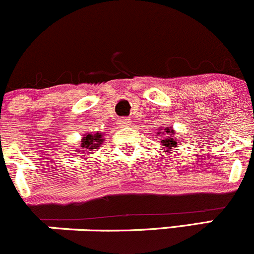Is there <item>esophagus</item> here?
<instances>
[{
    "mask_svg": "<svg viewBox=\"0 0 254 254\" xmlns=\"http://www.w3.org/2000/svg\"><path fill=\"white\" fill-rule=\"evenodd\" d=\"M119 124L121 125V126H128V125L130 124V120L128 119V117H121V119L119 120Z\"/></svg>",
    "mask_w": 254,
    "mask_h": 254,
    "instance_id": "34e87169",
    "label": "esophagus"
}]
</instances>
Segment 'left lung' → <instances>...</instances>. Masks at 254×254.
<instances>
[{"label": "left lung", "instance_id": "1", "mask_svg": "<svg viewBox=\"0 0 254 254\" xmlns=\"http://www.w3.org/2000/svg\"><path fill=\"white\" fill-rule=\"evenodd\" d=\"M158 132V134L162 135V140H160V144L163 147V152H169L172 153V150H174V148L177 147V137H175V130L173 127H165L160 128Z\"/></svg>", "mask_w": 254, "mask_h": 254}]
</instances>
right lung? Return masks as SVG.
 I'll use <instances>...</instances> for the list:
<instances>
[{"instance_id":"add662e5","label":"right lung","mask_w":254,"mask_h":254,"mask_svg":"<svg viewBox=\"0 0 254 254\" xmlns=\"http://www.w3.org/2000/svg\"><path fill=\"white\" fill-rule=\"evenodd\" d=\"M104 140L102 133H86L81 139V148L77 149L76 152L82 154V158H87L89 154H91L92 150L99 149V147L104 143Z\"/></svg>"}]
</instances>
